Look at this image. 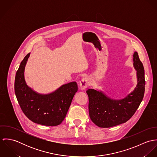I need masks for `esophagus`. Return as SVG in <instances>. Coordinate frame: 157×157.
Returning a JSON list of instances; mask_svg holds the SVG:
<instances>
[{"label":"esophagus","instance_id":"obj_1","mask_svg":"<svg viewBox=\"0 0 157 157\" xmlns=\"http://www.w3.org/2000/svg\"><path fill=\"white\" fill-rule=\"evenodd\" d=\"M90 85V80L88 77L83 78L80 82V88L82 90H85Z\"/></svg>","mask_w":157,"mask_h":157}]
</instances>
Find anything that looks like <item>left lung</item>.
Wrapping results in <instances>:
<instances>
[{
	"label": "left lung",
	"instance_id": "1",
	"mask_svg": "<svg viewBox=\"0 0 157 157\" xmlns=\"http://www.w3.org/2000/svg\"><path fill=\"white\" fill-rule=\"evenodd\" d=\"M133 57L137 85L127 97L121 100H113L101 91L86 90L90 118L98 127L111 128L126 122L134 115L143 100L145 90L144 70L136 52Z\"/></svg>",
	"mask_w": 157,
	"mask_h": 157
}]
</instances>
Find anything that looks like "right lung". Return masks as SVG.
I'll list each match as a JSON object with an SVG mask.
<instances>
[{
  "label": "right lung",
  "mask_w": 157,
  "mask_h": 157,
  "mask_svg": "<svg viewBox=\"0 0 157 157\" xmlns=\"http://www.w3.org/2000/svg\"><path fill=\"white\" fill-rule=\"evenodd\" d=\"M28 53L17 71L15 94L24 114L34 123L49 126L59 125L65 119L72 98L78 90L75 82L62 85L49 94H40L26 83L25 67L29 58Z\"/></svg>",
  "instance_id": "obj_1"
}]
</instances>
